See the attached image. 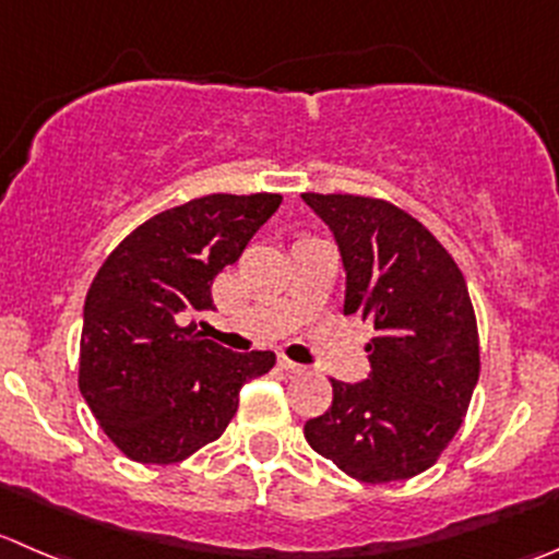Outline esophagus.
I'll return each mask as SVG.
<instances>
[{
    "mask_svg": "<svg viewBox=\"0 0 559 559\" xmlns=\"http://www.w3.org/2000/svg\"><path fill=\"white\" fill-rule=\"evenodd\" d=\"M278 366L284 368V371H289V373H302V371H306V366H300V362L289 360V357H281Z\"/></svg>",
    "mask_w": 559,
    "mask_h": 559,
    "instance_id": "1",
    "label": "esophagus"
}]
</instances>
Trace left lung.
<instances>
[{
    "label": "left lung",
    "instance_id": "left-lung-1",
    "mask_svg": "<svg viewBox=\"0 0 559 559\" xmlns=\"http://www.w3.org/2000/svg\"><path fill=\"white\" fill-rule=\"evenodd\" d=\"M330 226L346 273L344 313L373 324L371 373L333 384V404L302 429L349 478L420 475L462 429L478 384V322L467 281L417 218L384 199L302 193Z\"/></svg>",
    "mask_w": 559,
    "mask_h": 559
}]
</instances>
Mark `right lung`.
<instances>
[{"instance_id":"obj_1","label":"right lung","mask_w":559,"mask_h":559,"mask_svg":"<svg viewBox=\"0 0 559 559\" xmlns=\"http://www.w3.org/2000/svg\"><path fill=\"white\" fill-rule=\"evenodd\" d=\"M278 193H210L130 231L86 292L79 390L108 440L142 464H175L218 440L240 388L273 352H229L202 338L213 281L278 210Z\"/></svg>"}]
</instances>
